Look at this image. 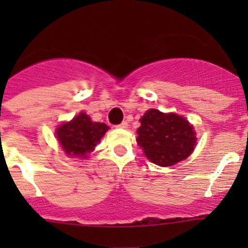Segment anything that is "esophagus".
<instances>
[{
	"mask_svg": "<svg viewBox=\"0 0 248 248\" xmlns=\"http://www.w3.org/2000/svg\"><path fill=\"white\" fill-rule=\"evenodd\" d=\"M117 127H119V128H127V127H128V124H127V121H122L121 124H117Z\"/></svg>",
	"mask_w": 248,
	"mask_h": 248,
	"instance_id": "obj_1",
	"label": "esophagus"
}]
</instances>
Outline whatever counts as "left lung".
I'll use <instances>...</instances> for the list:
<instances>
[{
    "label": "left lung",
    "instance_id": "left-lung-1",
    "mask_svg": "<svg viewBox=\"0 0 248 248\" xmlns=\"http://www.w3.org/2000/svg\"><path fill=\"white\" fill-rule=\"evenodd\" d=\"M140 124L137 141L152 163L170 167L193 152L196 132L185 117L150 109Z\"/></svg>",
    "mask_w": 248,
    "mask_h": 248
}]
</instances>
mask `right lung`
<instances>
[{
	"label": "right lung",
	"mask_w": 248,
	"mask_h": 248,
	"mask_svg": "<svg viewBox=\"0 0 248 248\" xmlns=\"http://www.w3.org/2000/svg\"><path fill=\"white\" fill-rule=\"evenodd\" d=\"M109 127L103 122H92L85 112L56 129V138L68 156L85 158L94 149Z\"/></svg>",
	"instance_id": "right-lung-1"
}]
</instances>
